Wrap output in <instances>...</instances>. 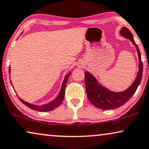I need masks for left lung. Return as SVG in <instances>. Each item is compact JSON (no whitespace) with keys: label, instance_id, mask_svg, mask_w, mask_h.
<instances>
[{"label":"left lung","instance_id":"8db88e82","mask_svg":"<svg viewBox=\"0 0 149 149\" xmlns=\"http://www.w3.org/2000/svg\"><path fill=\"white\" fill-rule=\"evenodd\" d=\"M122 36L130 40L136 46L139 57V70L136 79L128 89L122 92L116 93L102 87L97 81L95 78L89 72H85V87L87 97L94 106L102 109H112L118 108L126 103L133 96L141 83L143 77V66L141 60V52L138 45L134 40L132 33L126 27H123L120 31Z\"/></svg>","mask_w":149,"mask_h":149}]
</instances>
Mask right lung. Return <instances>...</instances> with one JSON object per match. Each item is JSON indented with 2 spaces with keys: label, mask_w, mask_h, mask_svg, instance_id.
<instances>
[{
  "label": "right lung",
  "mask_w": 149,
  "mask_h": 149,
  "mask_svg": "<svg viewBox=\"0 0 149 149\" xmlns=\"http://www.w3.org/2000/svg\"><path fill=\"white\" fill-rule=\"evenodd\" d=\"M10 67L9 69H8V72L10 73ZM70 74V72L68 73V74H66V76L64 78V80L62 83V87L61 89H60V93L58 95V96L54 100L52 101V102L48 103V104H45V105H33L31 104V103H29L27 102H25V101H23L21 99L19 98V100H20L21 102H22L23 104H25L26 106L28 107H29L30 109H33V110H37V111H49L51 110H53L55 108H56L59 106V105L61 104L62 101L64 100V93H65V88H66V83H67V81L68 77H69ZM11 83V82H10Z\"/></svg>",
  "instance_id": "add662e5"
}]
</instances>
